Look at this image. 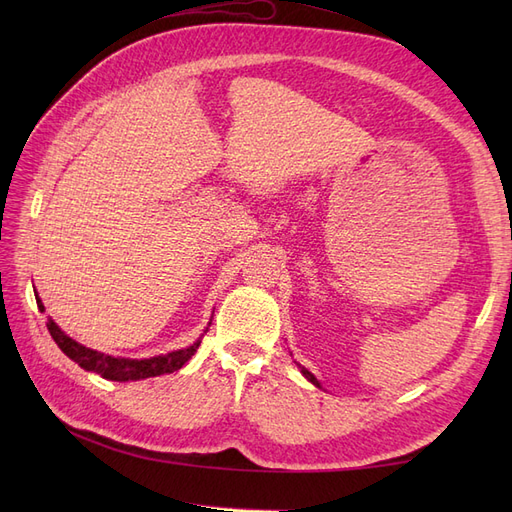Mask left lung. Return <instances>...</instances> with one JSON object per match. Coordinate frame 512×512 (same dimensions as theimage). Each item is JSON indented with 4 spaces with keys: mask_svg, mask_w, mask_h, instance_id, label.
Returning <instances> with one entry per match:
<instances>
[{
    "mask_svg": "<svg viewBox=\"0 0 512 512\" xmlns=\"http://www.w3.org/2000/svg\"><path fill=\"white\" fill-rule=\"evenodd\" d=\"M299 367H301V365H299ZM301 374H303V376H305V378H307L309 382H312V384H316V386H318V389H320V382L316 380V376L312 374V371H307L305 367H301Z\"/></svg>",
    "mask_w": 512,
    "mask_h": 512,
    "instance_id": "8db88e82",
    "label": "left lung"
}]
</instances>
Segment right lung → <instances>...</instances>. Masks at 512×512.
<instances>
[{
  "instance_id": "obj_1",
  "label": "right lung",
  "mask_w": 512,
  "mask_h": 512,
  "mask_svg": "<svg viewBox=\"0 0 512 512\" xmlns=\"http://www.w3.org/2000/svg\"><path fill=\"white\" fill-rule=\"evenodd\" d=\"M38 309L44 312V305L40 297H36ZM211 324V322H209ZM46 329H49L51 337L55 339V344L61 348L66 356L74 363H79L83 369L94 371V374H100L106 380H115V382H130V380H145L153 376H162V374H173V371L181 369L185 363H188L194 352L200 346V339L188 348H181L168 354L160 356H151V359H121V356H111L98 350H91L79 342H74L70 335L61 331L57 324L49 318L46 322Z\"/></svg>"
}]
</instances>
